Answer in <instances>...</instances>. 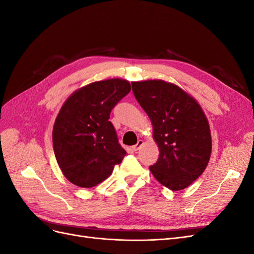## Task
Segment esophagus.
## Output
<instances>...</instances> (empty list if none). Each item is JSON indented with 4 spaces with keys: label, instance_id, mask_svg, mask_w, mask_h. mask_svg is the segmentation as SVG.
<instances>
[{
    "label": "esophagus",
    "instance_id": "1",
    "mask_svg": "<svg viewBox=\"0 0 254 254\" xmlns=\"http://www.w3.org/2000/svg\"><path fill=\"white\" fill-rule=\"evenodd\" d=\"M144 144V142L142 141V140H139L137 141V143L134 145V146H132V150H134V151H136V150H139L140 148H141V146Z\"/></svg>",
    "mask_w": 254,
    "mask_h": 254
}]
</instances>
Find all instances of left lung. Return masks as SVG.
I'll return each instance as SVG.
<instances>
[{"mask_svg": "<svg viewBox=\"0 0 254 254\" xmlns=\"http://www.w3.org/2000/svg\"><path fill=\"white\" fill-rule=\"evenodd\" d=\"M131 84L151 121L160 151L149 167L151 174L172 190L187 189L204 172L212 152L210 125L202 108L175 83L150 79Z\"/></svg>", "mask_w": 254, "mask_h": 254, "instance_id": "left-lung-1", "label": "left lung"}]
</instances>
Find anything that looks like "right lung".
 <instances>
[{"instance_id": "right-lung-1", "label": "right lung", "mask_w": 254, "mask_h": 254, "mask_svg": "<svg viewBox=\"0 0 254 254\" xmlns=\"http://www.w3.org/2000/svg\"><path fill=\"white\" fill-rule=\"evenodd\" d=\"M130 90L125 79L94 81L73 92L61 107L53 128V147L61 172L75 186H97L126 156L109 119Z\"/></svg>"}]
</instances>
